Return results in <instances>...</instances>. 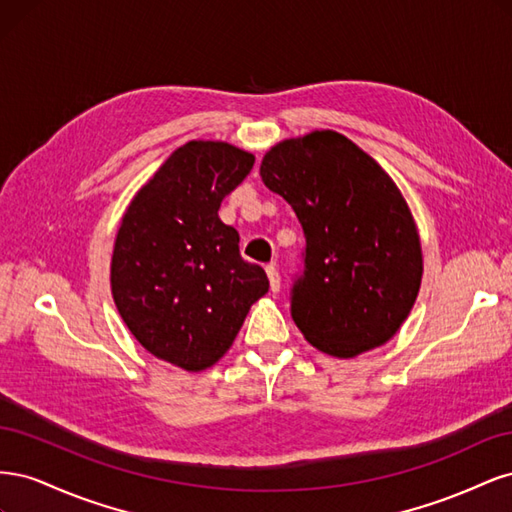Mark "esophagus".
<instances>
[{
  "label": "esophagus",
  "mask_w": 512,
  "mask_h": 512,
  "mask_svg": "<svg viewBox=\"0 0 512 512\" xmlns=\"http://www.w3.org/2000/svg\"><path fill=\"white\" fill-rule=\"evenodd\" d=\"M267 277H269V284H271V290L273 292H280V286H282V280H280V271H277L275 265H267Z\"/></svg>",
  "instance_id": "esophagus-1"
}]
</instances>
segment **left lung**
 I'll return each instance as SVG.
<instances>
[{
	"instance_id": "1",
	"label": "left lung",
	"mask_w": 512,
	"mask_h": 512,
	"mask_svg": "<svg viewBox=\"0 0 512 512\" xmlns=\"http://www.w3.org/2000/svg\"><path fill=\"white\" fill-rule=\"evenodd\" d=\"M260 177L305 232V271L292 288V320L303 337L337 359L389 342L423 280L421 237L397 183L333 130L273 145Z\"/></svg>"
}]
</instances>
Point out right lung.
<instances>
[{
  "label": "right lung",
  "instance_id": "1",
  "mask_svg": "<svg viewBox=\"0 0 512 512\" xmlns=\"http://www.w3.org/2000/svg\"><path fill=\"white\" fill-rule=\"evenodd\" d=\"M254 166L224 141H190L168 156L123 213L111 292L130 333L156 359L203 371L230 350L250 307L269 292L239 254L218 209Z\"/></svg>",
  "mask_w": 512,
  "mask_h": 512
}]
</instances>
